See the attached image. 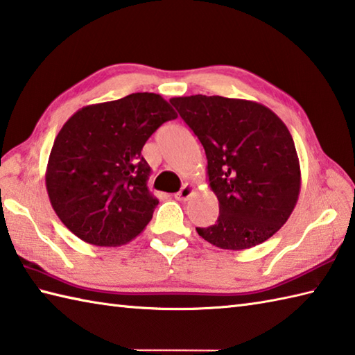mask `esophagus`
Wrapping results in <instances>:
<instances>
[{
    "label": "esophagus",
    "instance_id": "obj_1",
    "mask_svg": "<svg viewBox=\"0 0 355 355\" xmlns=\"http://www.w3.org/2000/svg\"><path fill=\"white\" fill-rule=\"evenodd\" d=\"M194 193V187L191 184H185L182 188H180V191H178L175 194V198L178 200H187L188 198L191 196V194Z\"/></svg>",
    "mask_w": 355,
    "mask_h": 355
}]
</instances>
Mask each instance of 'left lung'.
Masks as SVG:
<instances>
[{
	"instance_id": "1",
	"label": "left lung",
	"mask_w": 355,
	"mask_h": 355,
	"mask_svg": "<svg viewBox=\"0 0 355 355\" xmlns=\"http://www.w3.org/2000/svg\"><path fill=\"white\" fill-rule=\"evenodd\" d=\"M207 155L219 200L214 225L196 228L222 250H247L284 227L297 204L300 164L286 125L254 101L223 96L171 98Z\"/></svg>"
}]
</instances>
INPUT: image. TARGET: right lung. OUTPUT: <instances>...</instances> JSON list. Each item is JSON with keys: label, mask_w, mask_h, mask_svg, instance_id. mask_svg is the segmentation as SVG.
Listing matches in <instances>:
<instances>
[{"label": "right lung", "mask_w": 355, "mask_h": 355, "mask_svg": "<svg viewBox=\"0 0 355 355\" xmlns=\"http://www.w3.org/2000/svg\"><path fill=\"white\" fill-rule=\"evenodd\" d=\"M178 114L161 95L132 93L83 107L58 133L46 187L61 222L81 241L119 247L153 218L150 167L141 151L164 122Z\"/></svg>", "instance_id": "add662e5"}]
</instances>
